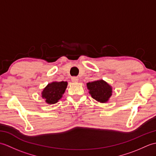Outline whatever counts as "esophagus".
Returning <instances> with one entry per match:
<instances>
[{"instance_id": "1", "label": "esophagus", "mask_w": 156, "mask_h": 156, "mask_svg": "<svg viewBox=\"0 0 156 156\" xmlns=\"http://www.w3.org/2000/svg\"><path fill=\"white\" fill-rule=\"evenodd\" d=\"M72 81L73 82H78V78L77 77H72Z\"/></svg>"}]
</instances>
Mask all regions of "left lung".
Instances as JSON below:
<instances>
[{
	"mask_svg": "<svg viewBox=\"0 0 156 156\" xmlns=\"http://www.w3.org/2000/svg\"><path fill=\"white\" fill-rule=\"evenodd\" d=\"M87 87L92 98L101 103L107 102L112 94L111 86L102 79L88 82Z\"/></svg>",
	"mask_w": 156,
	"mask_h": 156,
	"instance_id": "obj_1",
	"label": "left lung"
}]
</instances>
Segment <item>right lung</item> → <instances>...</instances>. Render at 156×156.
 <instances>
[{"instance_id":"right-lung-1","label":"right lung","mask_w":156,"mask_h":156,"mask_svg":"<svg viewBox=\"0 0 156 156\" xmlns=\"http://www.w3.org/2000/svg\"><path fill=\"white\" fill-rule=\"evenodd\" d=\"M68 86V82H51L44 88L41 97L49 105L55 104L61 99Z\"/></svg>"}]
</instances>
